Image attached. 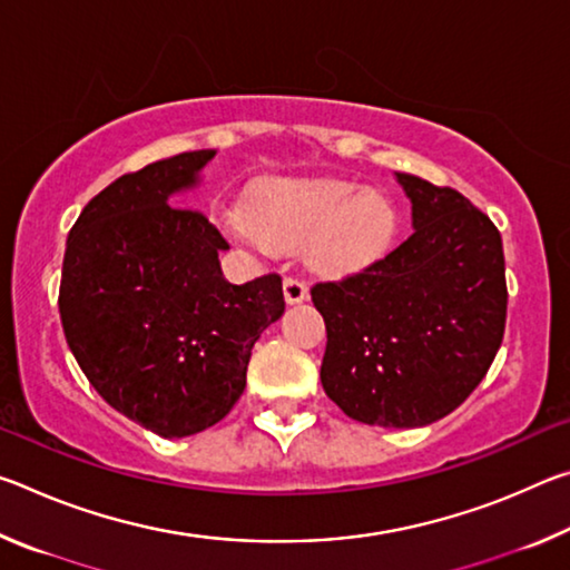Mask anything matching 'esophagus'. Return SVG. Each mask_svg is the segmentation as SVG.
Returning <instances> with one entry per match:
<instances>
[{
  "label": "esophagus",
  "mask_w": 570,
  "mask_h": 570,
  "mask_svg": "<svg viewBox=\"0 0 570 570\" xmlns=\"http://www.w3.org/2000/svg\"><path fill=\"white\" fill-rule=\"evenodd\" d=\"M284 298H286V304H302V302H306L308 298V288H306V284L304 282H298V278H284Z\"/></svg>",
  "instance_id": "34e87169"
}]
</instances>
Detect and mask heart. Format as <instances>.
<instances>
[{"mask_svg":"<svg viewBox=\"0 0 570 570\" xmlns=\"http://www.w3.org/2000/svg\"><path fill=\"white\" fill-rule=\"evenodd\" d=\"M228 236L262 254L306 244V262L324 276H350L390 248L397 208L382 190L340 178L268 180L226 220Z\"/></svg>","mask_w":570,"mask_h":570,"instance_id":"b5f03b06","label":"heart"}]
</instances>
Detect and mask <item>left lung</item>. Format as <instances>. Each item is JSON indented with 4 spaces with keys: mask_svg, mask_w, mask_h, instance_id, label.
Instances as JSON below:
<instances>
[{
    "mask_svg": "<svg viewBox=\"0 0 570 570\" xmlns=\"http://www.w3.org/2000/svg\"><path fill=\"white\" fill-rule=\"evenodd\" d=\"M412 200V236L344 282L316 284L326 324L322 384L344 414L424 428L458 410L505 332L503 240L462 193L394 173Z\"/></svg>",
    "mask_w": 570,
    "mask_h": 570,
    "instance_id": "8db88e82",
    "label": "left lung"
}]
</instances>
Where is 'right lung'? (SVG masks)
Returning a JSON list of instances; mask_svg holds the SVG:
<instances>
[{"instance_id":"add662e5","label":"right lung","mask_w":570,"mask_h":570,"mask_svg":"<svg viewBox=\"0 0 570 570\" xmlns=\"http://www.w3.org/2000/svg\"><path fill=\"white\" fill-rule=\"evenodd\" d=\"M214 158L178 153L110 183L65 248L67 346L112 410L166 440L226 417L244 394L250 350L284 314L282 278L228 284L224 236L173 200L204 183Z\"/></svg>"}]
</instances>
